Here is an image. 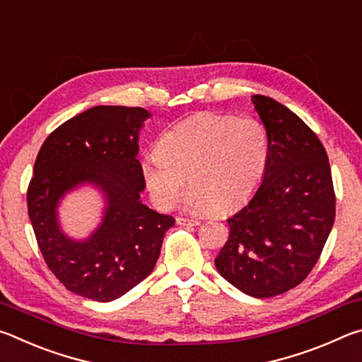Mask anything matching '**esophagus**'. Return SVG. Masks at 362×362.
Returning a JSON list of instances; mask_svg holds the SVG:
<instances>
[{"instance_id": "34e87169", "label": "esophagus", "mask_w": 362, "mask_h": 362, "mask_svg": "<svg viewBox=\"0 0 362 362\" xmlns=\"http://www.w3.org/2000/svg\"><path fill=\"white\" fill-rule=\"evenodd\" d=\"M175 223L180 225V226H196V225H199L198 220H194V218H183V217H177Z\"/></svg>"}]
</instances>
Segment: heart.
I'll list each match as a JSON object with an SVG mask.
<instances>
[{
	"instance_id": "b5f03b06",
	"label": "heart",
	"mask_w": 362,
	"mask_h": 362,
	"mask_svg": "<svg viewBox=\"0 0 362 362\" xmlns=\"http://www.w3.org/2000/svg\"><path fill=\"white\" fill-rule=\"evenodd\" d=\"M269 156L267 131L252 118L201 113L168 131L142 174L153 203L168 211L187 188L198 212L228 214L259 189Z\"/></svg>"
}]
</instances>
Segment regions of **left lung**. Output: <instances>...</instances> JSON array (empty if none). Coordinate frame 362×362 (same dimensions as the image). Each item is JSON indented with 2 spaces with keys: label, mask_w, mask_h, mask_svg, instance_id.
<instances>
[{
  "label": "left lung",
  "mask_w": 362,
  "mask_h": 362,
  "mask_svg": "<svg viewBox=\"0 0 362 362\" xmlns=\"http://www.w3.org/2000/svg\"><path fill=\"white\" fill-rule=\"evenodd\" d=\"M269 156L262 185L231 216L228 241L216 267L236 289L255 298L284 293L308 276L335 218L329 158L298 116L272 97L254 95Z\"/></svg>",
  "instance_id": "1"
}]
</instances>
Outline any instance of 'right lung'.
<instances>
[{
    "label": "right lung",
    "mask_w": 362,
    "mask_h": 362,
    "mask_svg": "<svg viewBox=\"0 0 362 362\" xmlns=\"http://www.w3.org/2000/svg\"><path fill=\"white\" fill-rule=\"evenodd\" d=\"M150 113L140 107L99 105L65 121L36 156L27 204L36 241L51 272L70 292L112 302L153 272L170 216L142 204L145 188L137 153ZM104 194L100 226L84 240L63 233L58 204L79 186Z\"/></svg>",
    "instance_id": "1"
}]
</instances>
